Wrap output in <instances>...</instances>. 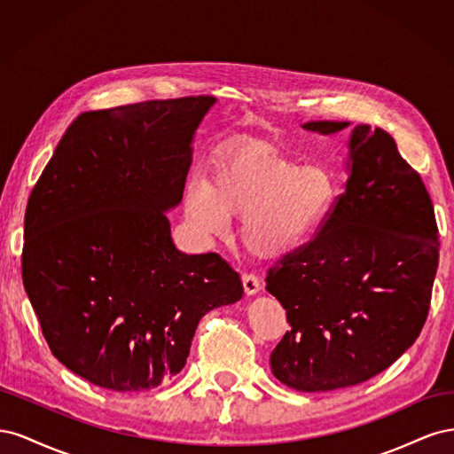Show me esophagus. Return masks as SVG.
<instances>
[{"label": "esophagus", "mask_w": 454, "mask_h": 454, "mask_svg": "<svg viewBox=\"0 0 454 454\" xmlns=\"http://www.w3.org/2000/svg\"><path fill=\"white\" fill-rule=\"evenodd\" d=\"M242 284H244L246 295H255L261 290V282H259V278L255 277V274H244Z\"/></svg>", "instance_id": "1"}]
</instances>
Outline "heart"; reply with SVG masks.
Segmentation results:
<instances>
[{
	"instance_id": "1",
	"label": "heart",
	"mask_w": 454,
	"mask_h": 454,
	"mask_svg": "<svg viewBox=\"0 0 454 454\" xmlns=\"http://www.w3.org/2000/svg\"><path fill=\"white\" fill-rule=\"evenodd\" d=\"M337 202V182L324 167L263 149L240 151L214 164L208 185L185 191L187 222L208 239L240 219L244 248L261 261H280L314 239Z\"/></svg>"
}]
</instances>
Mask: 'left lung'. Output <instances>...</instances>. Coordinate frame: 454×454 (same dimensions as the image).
Returning a JSON list of instances; mask_svg holds the SVG:
<instances>
[{"mask_svg":"<svg viewBox=\"0 0 454 454\" xmlns=\"http://www.w3.org/2000/svg\"><path fill=\"white\" fill-rule=\"evenodd\" d=\"M350 122L309 121L324 136ZM347 187L305 248L267 274L292 329L270 354L286 387L327 392L369 380L417 340L439 263L434 206L382 129L356 125Z\"/></svg>","mask_w":454,"mask_h":454,"instance_id":"left-lung-1","label":"left lung"}]
</instances>
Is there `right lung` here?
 <instances>
[{
    "instance_id": "add662e5",
    "label": "right lung",
    "mask_w": 454,
    "mask_h": 454,
    "mask_svg": "<svg viewBox=\"0 0 454 454\" xmlns=\"http://www.w3.org/2000/svg\"><path fill=\"white\" fill-rule=\"evenodd\" d=\"M212 96L81 114L37 180L24 219L22 282L59 362L100 388L142 392L184 369L206 312L240 301L217 254L174 246Z\"/></svg>"
}]
</instances>
